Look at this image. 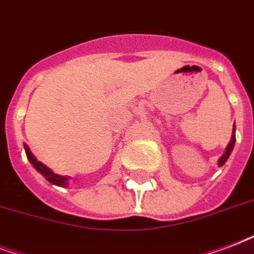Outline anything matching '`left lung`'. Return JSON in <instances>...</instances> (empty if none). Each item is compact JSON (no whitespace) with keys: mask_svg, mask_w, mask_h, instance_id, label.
Instances as JSON below:
<instances>
[{"mask_svg":"<svg viewBox=\"0 0 254 254\" xmlns=\"http://www.w3.org/2000/svg\"><path fill=\"white\" fill-rule=\"evenodd\" d=\"M234 142H236V126L233 125V132H232V138H230V142H229L228 147L225 148V152L222 154L220 159H218V166H224L225 162L228 161V158L230 156L232 151H233Z\"/></svg>","mask_w":254,"mask_h":254,"instance_id":"8db88e82","label":"left lung"}]
</instances>
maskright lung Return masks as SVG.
I'll return each mask as SVG.
<instances>
[{
  "instance_id": "right-lung-1",
  "label": "right lung",
  "mask_w": 254,
  "mask_h": 254,
  "mask_svg": "<svg viewBox=\"0 0 254 254\" xmlns=\"http://www.w3.org/2000/svg\"><path fill=\"white\" fill-rule=\"evenodd\" d=\"M24 148H25L26 152V158H28V161L33 165V167L36 170L39 171L40 174L44 175V178L47 179L48 182H51V184L56 185V186H62V188H66L68 186V181H69V177H64V175H59L55 174L49 167L44 165L43 162L37 161V158L33 155V152L30 151V148L28 147V144L24 143Z\"/></svg>"
}]
</instances>
